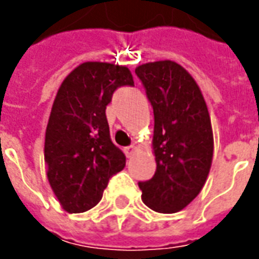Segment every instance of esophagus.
<instances>
[{
	"label": "esophagus",
	"mask_w": 259,
	"mask_h": 259,
	"mask_svg": "<svg viewBox=\"0 0 259 259\" xmlns=\"http://www.w3.org/2000/svg\"><path fill=\"white\" fill-rule=\"evenodd\" d=\"M136 151H137V147L136 146H129L124 148V154H126V157L127 158L132 157V155H133Z\"/></svg>",
	"instance_id": "1"
}]
</instances>
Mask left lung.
Here are the masks:
<instances>
[{
    "instance_id": "left-lung-1",
    "label": "left lung",
    "mask_w": 259,
    "mask_h": 259,
    "mask_svg": "<svg viewBox=\"0 0 259 259\" xmlns=\"http://www.w3.org/2000/svg\"><path fill=\"white\" fill-rule=\"evenodd\" d=\"M154 109L152 152L157 170L140 182L141 200L152 211H182L200 194L213 157L211 118L200 87L175 61L136 68Z\"/></svg>"
}]
</instances>
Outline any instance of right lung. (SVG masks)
<instances>
[{"instance_id": "obj_1", "label": "right lung", "mask_w": 259, "mask_h": 259, "mask_svg": "<svg viewBox=\"0 0 259 259\" xmlns=\"http://www.w3.org/2000/svg\"><path fill=\"white\" fill-rule=\"evenodd\" d=\"M135 85L126 66L83 62L62 81L54 100L44 143L47 178L69 213L85 212L102 198L126 157L109 137L105 109L113 91Z\"/></svg>"}]
</instances>
